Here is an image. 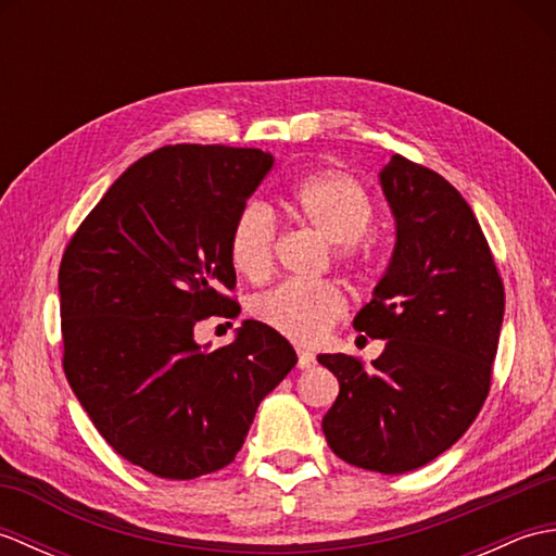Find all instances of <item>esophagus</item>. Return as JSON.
I'll use <instances>...</instances> for the list:
<instances>
[{
    "label": "esophagus",
    "instance_id": "obj_1",
    "mask_svg": "<svg viewBox=\"0 0 556 556\" xmlns=\"http://www.w3.org/2000/svg\"><path fill=\"white\" fill-rule=\"evenodd\" d=\"M315 365V356L311 351H299V368L305 370V368H313Z\"/></svg>",
    "mask_w": 556,
    "mask_h": 556
}]
</instances>
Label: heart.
Instances as JSON below:
<instances>
[{
  "mask_svg": "<svg viewBox=\"0 0 556 556\" xmlns=\"http://www.w3.org/2000/svg\"><path fill=\"white\" fill-rule=\"evenodd\" d=\"M291 215L325 241L334 243V257L358 271L368 263V248L361 236L370 229L375 205L365 188L344 172H317L296 181L289 191ZM277 217L265 203H245L229 231L233 269L251 281L265 279L275 265ZM346 313L344 293L332 281L317 285H281L255 299L253 315L296 344H313Z\"/></svg>",
  "mask_w": 556,
  "mask_h": 556,
  "instance_id": "obj_1",
  "label": "heart"
}]
</instances>
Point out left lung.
<instances>
[{"mask_svg":"<svg viewBox=\"0 0 556 556\" xmlns=\"http://www.w3.org/2000/svg\"><path fill=\"white\" fill-rule=\"evenodd\" d=\"M396 241L353 327L384 339L372 368L320 353L339 380L323 418L332 452L384 476L430 464L485 404L504 285L473 210L444 176L401 155L380 172Z\"/></svg>","mask_w":556,"mask_h":556,"instance_id":"1","label":"left lung"}]
</instances>
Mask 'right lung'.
I'll use <instances>...</instances> for the list:
<instances>
[{
	"instance_id": "obj_1",
	"label": "right lung",
	"mask_w": 556,
	"mask_h": 556,
	"mask_svg": "<svg viewBox=\"0 0 556 556\" xmlns=\"http://www.w3.org/2000/svg\"><path fill=\"white\" fill-rule=\"evenodd\" d=\"M271 164L257 148H160L110 186L64 251L66 380L114 452L157 478L229 466L299 361L257 320L222 349L193 337L200 320L241 313L227 296L229 231Z\"/></svg>"
}]
</instances>
